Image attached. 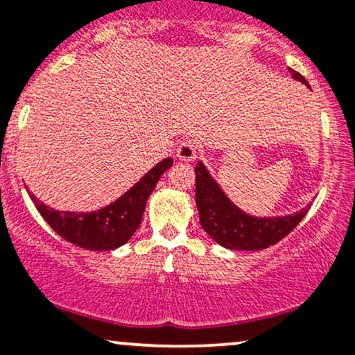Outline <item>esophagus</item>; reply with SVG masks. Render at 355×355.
<instances>
[{
  "mask_svg": "<svg viewBox=\"0 0 355 355\" xmlns=\"http://www.w3.org/2000/svg\"><path fill=\"white\" fill-rule=\"evenodd\" d=\"M177 157L180 160H185V162H190L196 157V144L191 141V139H187V141H182L177 147Z\"/></svg>",
  "mask_w": 355,
  "mask_h": 355,
  "instance_id": "34e87169",
  "label": "esophagus"
}]
</instances>
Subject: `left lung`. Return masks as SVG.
Wrapping results in <instances>:
<instances>
[{"label":"left lung","instance_id":"left-lung-1","mask_svg":"<svg viewBox=\"0 0 355 355\" xmlns=\"http://www.w3.org/2000/svg\"><path fill=\"white\" fill-rule=\"evenodd\" d=\"M293 78L309 87L298 71L290 70ZM196 173V206L203 230L219 245L232 250H260L277 244L288 236L306 216L309 206L284 218H254L241 211L224 195L211 178L205 165L198 162Z\"/></svg>","mask_w":355,"mask_h":355}]
</instances>
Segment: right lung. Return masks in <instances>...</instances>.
Listing matches in <instances>:
<instances>
[{
  "instance_id": "add662e5",
  "label": "right lung",
  "mask_w": 355,
  "mask_h": 355,
  "mask_svg": "<svg viewBox=\"0 0 355 355\" xmlns=\"http://www.w3.org/2000/svg\"><path fill=\"white\" fill-rule=\"evenodd\" d=\"M172 164L170 157L164 159L119 200L92 213L55 211L40 203L34 195L31 198L49 226L70 244L88 250H113L125 244L141 226L147 198Z\"/></svg>"
}]
</instances>
